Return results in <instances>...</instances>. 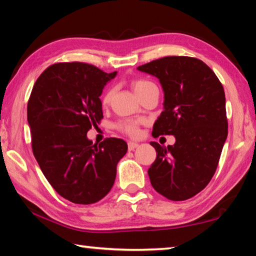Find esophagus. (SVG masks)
I'll list each match as a JSON object with an SVG mask.
<instances>
[{"mask_svg": "<svg viewBox=\"0 0 256 256\" xmlns=\"http://www.w3.org/2000/svg\"><path fill=\"white\" fill-rule=\"evenodd\" d=\"M128 150L130 151H133L136 148H138V144H136V142H133V141H130L128 144Z\"/></svg>", "mask_w": 256, "mask_h": 256, "instance_id": "esophagus-1", "label": "esophagus"}]
</instances>
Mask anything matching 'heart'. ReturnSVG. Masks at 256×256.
<instances>
[{
  "label": "heart",
  "instance_id": "heart-1",
  "mask_svg": "<svg viewBox=\"0 0 256 256\" xmlns=\"http://www.w3.org/2000/svg\"><path fill=\"white\" fill-rule=\"evenodd\" d=\"M151 84H151V82L146 81V80H136L133 82L132 86H133L134 92H136V94H138L141 92H144L146 86H149ZM112 89H108L107 92L104 94V96L102 98V106H107L108 104H110V98H112ZM140 123L141 122L138 120L124 118V120H120L118 123V128L120 132L128 134V136H138V133H140Z\"/></svg>",
  "mask_w": 256,
  "mask_h": 256
}]
</instances>
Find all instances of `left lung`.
<instances>
[{"instance_id": "obj_1", "label": "left lung", "mask_w": 256, "mask_h": 256, "mask_svg": "<svg viewBox=\"0 0 256 256\" xmlns=\"http://www.w3.org/2000/svg\"><path fill=\"white\" fill-rule=\"evenodd\" d=\"M158 78L164 112L152 136H174V146L150 142L157 158L148 170L152 188L172 201L196 196L209 184L227 138L226 98L222 82L204 62L166 56L138 66Z\"/></svg>"}]
</instances>
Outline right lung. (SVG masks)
<instances>
[{"instance_id": "right-lung-1", "label": "right lung", "mask_w": 256, "mask_h": 256, "mask_svg": "<svg viewBox=\"0 0 256 256\" xmlns=\"http://www.w3.org/2000/svg\"><path fill=\"white\" fill-rule=\"evenodd\" d=\"M116 73L82 62L56 63L42 73L30 94L27 118L34 158L56 192L76 204L107 196L128 151L122 138L94 144L86 138L104 118L99 97Z\"/></svg>"}]
</instances>
